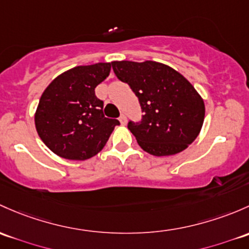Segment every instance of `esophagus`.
Masks as SVG:
<instances>
[{
	"mask_svg": "<svg viewBox=\"0 0 249 249\" xmlns=\"http://www.w3.org/2000/svg\"><path fill=\"white\" fill-rule=\"evenodd\" d=\"M119 120H120V123H122L123 125H125V124H126V122H127V118H126V116H125V114H120Z\"/></svg>",
	"mask_w": 249,
	"mask_h": 249,
	"instance_id": "obj_1",
	"label": "esophagus"
}]
</instances>
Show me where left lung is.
<instances>
[{
  "instance_id": "left-lung-1",
  "label": "left lung",
  "mask_w": 249,
  "mask_h": 249,
  "mask_svg": "<svg viewBox=\"0 0 249 249\" xmlns=\"http://www.w3.org/2000/svg\"><path fill=\"white\" fill-rule=\"evenodd\" d=\"M113 71L127 83L142 109V119L127 127L146 153L168 156L185 150L199 135L205 106L192 85L168 65L112 62Z\"/></svg>"
}]
</instances>
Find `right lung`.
<instances>
[{
  "label": "right lung",
  "mask_w": 249,
  "mask_h": 249,
  "mask_svg": "<svg viewBox=\"0 0 249 249\" xmlns=\"http://www.w3.org/2000/svg\"><path fill=\"white\" fill-rule=\"evenodd\" d=\"M111 63L81 65L63 72L44 90L36 129L45 145L68 160H87L104 148L119 120L104 116L95 88L109 75Z\"/></svg>",
  "instance_id": "add662e5"
}]
</instances>
